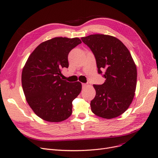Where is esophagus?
Instances as JSON below:
<instances>
[{"mask_svg": "<svg viewBox=\"0 0 158 158\" xmlns=\"http://www.w3.org/2000/svg\"><path fill=\"white\" fill-rule=\"evenodd\" d=\"M86 86H87V84H86V83L82 84V87H83V88H85V87H86Z\"/></svg>", "mask_w": 158, "mask_h": 158, "instance_id": "obj_1", "label": "esophagus"}]
</instances>
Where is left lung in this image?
<instances>
[{
    "instance_id": "8db88e82",
    "label": "left lung",
    "mask_w": 158,
    "mask_h": 158,
    "mask_svg": "<svg viewBox=\"0 0 158 158\" xmlns=\"http://www.w3.org/2000/svg\"><path fill=\"white\" fill-rule=\"evenodd\" d=\"M96 60L98 73H105L102 85H94L96 94L91 110L101 118L112 119L124 113L131 104L137 83V69L129 50L120 40L95 34L81 39Z\"/></svg>"
}]
</instances>
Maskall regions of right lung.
Returning a JSON list of instances; mask_svg holds the SVG:
<instances>
[{
  "label": "right lung",
  "mask_w": 158,
  "mask_h": 158,
  "mask_svg": "<svg viewBox=\"0 0 158 158\" xmlns=\"http://www.w3.org/2000/svg\"><path fill=\"white\" fill-rule=\"evenodd\" d=\"M81 43L77 38L56 37L40 44L31 53L22 72V86L27 102L39 118L63 121L72 113V101L80 94L79 81L61 79L68 68V56Z\"/></svg>",
  "instance_id": "right-lung-1"
}]
</instances>
